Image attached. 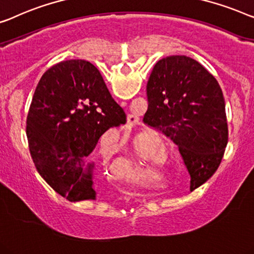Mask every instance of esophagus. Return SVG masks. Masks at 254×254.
Masks as SVG:
<instances>
[{
  "instance_id": "34e87169",
  "label": "esophagus",
  "mask_w": 254,
  "mask_h": 254,
  "mask_svg": "<svg viewBox=\"0 0 254 254\" xmlns=\"http://www.w3.org/2000/svg\"><path fill=\"white\" fill-rule=\"evenodd\" d=\"M127 123L130 127H133V126H135V125L138 124V118H137V117H135V116H128Z\"/></svg>"
}]
</instances>
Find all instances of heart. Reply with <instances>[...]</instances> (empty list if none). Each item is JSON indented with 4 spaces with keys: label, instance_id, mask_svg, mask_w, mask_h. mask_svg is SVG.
<instances>
[{
    "label": "heart",
    "instance_id": "heart-1",
    "mask_svg": "<svg viewBox=\"0 0 254 254\" xmlns=\"http://www.w3.org/2000/svg\"><path fill=\"white\" fill-rule=\"evenodd\" d=\"M154 159V157H152L151 154L146 151H142L138 154V159L136 161H127V164L125 165L124 168V174L125 176H128V178H142V176H145V167L146 164L150 163ZM104 160L106 163H109L110 165H118L119 158L118 156H116L115 153H110V152H105L104 154Z\"/></svg>",
    "mask_w": 254,
    "mask_h": 254
}]
</instances>
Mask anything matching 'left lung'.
Returning a JSON list of instances; mask_svg holds the SVG:
<instances>
[{
    "instance_id": "left-lung-1",
    "label": "left lung",
    "mask_w": 254,
    "mask_h": 254,
    "mask_svg": "<svg viewBox=\"0 0 254 254\" xmlns=\"http://www.w3.org/2000/svg\"><path fill=\"white\" fill-rule=\"evenodd\" d=\"M143 123L179 146L190 174V191L218 170L228 142L222 90L203 65L187 56L161 58L146 84Z\"/></svg>"
}]
</instances>
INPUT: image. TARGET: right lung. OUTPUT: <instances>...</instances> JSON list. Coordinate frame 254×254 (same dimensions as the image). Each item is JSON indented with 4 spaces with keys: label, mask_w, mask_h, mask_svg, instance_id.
Returning a JSON list of instances; mask_svg holds the SVG:
<instances>
[{
    "label": "right lung",
    "mask_w": 254,
    "mask_h": 254,
    "mask_svg": "<svg viewBox=\"0 0 254 254\" xmlns=\"http://www.w3.org/2000/svg\"><path fill=\"white\" fill-rule=\"evenodd\" d=\"M126 124L101 73L71 60L47 69L29 106L26 134L39 174L69 201L96 199L94 163H86L101 136Z\"/></svg>",
    "instance_id": "right-lung-1"
}]
</instances>
